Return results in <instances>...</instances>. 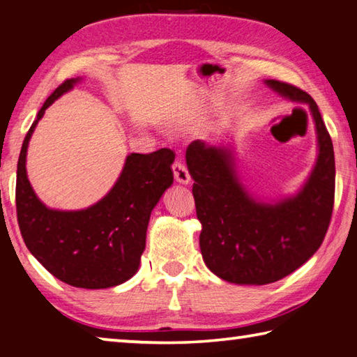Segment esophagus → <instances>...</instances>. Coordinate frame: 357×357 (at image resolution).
Masks as SVG:
<instances>
[{
  "mask_svg": "<svg viewBox=\"0 0 357 357\" xmlns=\"http://www.w3.org/2000/svg\"><path fill=\"white\" fill-rule=\"evenodd\" d=\"M173 176L181 184H189L190 183V174L187 167L181 160H176L173 164Z\"/></svg>",
  "mask_w": 357,
  "mask_h": 357,
  "instance_id": "34e87169",
  "label": "esophagus"
}]
</instances>
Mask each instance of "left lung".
<instances>
[{
	"mask_svg": "<svg viewBox=\"0 0 357 357\" xmlns=\"http://www.w3.org/2000/svg\"><path fill=\"white\" fill-rule=\"evenodd\" d=\"M283 98L310 108L318 157L293 197L275 203L253 198L241 184L231 149L192 142L185 151L192 193L202 222L200 249L213 273L238 285H266L301 268L329 228L335 192L334 148L315 100L293 84L266 80Z\"/></svg>",
	"mask_w": 357,
	"mask_h": 357,
	"instance_id": "obj_1",
	"label": "left lung"
}]
</instances>
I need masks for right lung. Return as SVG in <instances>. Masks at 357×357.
Wrapping results in <instances>:
<instances>
[{"mask_svg": "<svg viewBox=\"0 0 357 357\" xmlns=\"http://www.w3.org/2000/svg\"><path fill=\"white\" fill-rule=\"evenodd\" d=\"M80 78H70L50 94L23 140L17 164L15 204L28 250L68 285L86 289L116 287L138 271L146 245L151 211L173 184L174 153H132L112 190L80 211L50 209L36 195L26 176V151L39 119Z\"/></svg>", "mask_w": 357, "mask_h": 357, "instance_id": "obj_1", "label": "right lung"}]
</instances>
